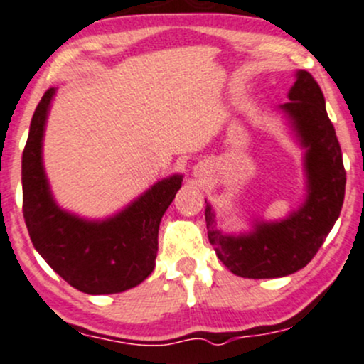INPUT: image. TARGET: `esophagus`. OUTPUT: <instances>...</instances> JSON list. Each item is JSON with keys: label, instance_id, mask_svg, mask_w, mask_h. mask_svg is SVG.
Instances as JSON below:
<instances>
[{"label": "esophagus", "instance_id": "34e87169", "mask_svg": "<svg viewBox=\"0 0 364 364\" xmlns=\"http://www.w3.org/2000/svg\"><path fill=\"white\" fill-rule=\"evenodd\" d=\"M194 173H196V175H201V170H198V168H196V170H194Z\"/></svg>", "mask_w": 364, "mask_h": 364}]
</instances>
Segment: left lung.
I'll use <instances>...</instances> for the list:
<instances>
[{"mask_svg": "<svg viewBox=\"0 0 364 364\" xmlns=\"http://www.w3.org/2000/svg\"><path fill=\"white\" fill-rule=\"evenodd\" d=\"M290 102L276 111L304 151V198L279 220L253 215L250 229L224 232L205 199L208 240L232 274L252 279L283 277L306 267L337 222L346 194V170L335 128L326 114L319 85L307 71L295 73Z\"/></svg>", "mask_w": 364, "mask_h": 364, "instance_id": "1", "label": "left lung"}]
</instances>
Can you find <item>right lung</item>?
<instances>
[{
    "label": "right lung",
    "mask_w": 364,
    "mask_h": 364,
    "mask_svg": "<svg viewBox=\"0 0 364 364\" xmlns=\"http://www.w3.org/2000/svg\"><path fill=\"white\" fill-rule=\"evenodd\" d=\"M57 88L46 90L31 119L22 154V199L31 241L46 264L88 295L121 293L151 274L159 222L182 187V173L154 182L127 206L104 218L62 208L43 163V139Z\"/></svg>",
    "instance_id": "obj_1"
}]
</instances>
